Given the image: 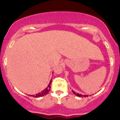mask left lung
I'll return each instance as SVG.
<instances>
[{
  "label": "left lung",
  "instance_id": "obj_1",
  "mask_svg": "<svg viewBox=\"0 0 120 120\" xmlns=\"http://www.w3.org/2000/svg\"><path fill=\"white\" fill-rule=\"evenodd\" d=\"M72 92H73V93L74 94V95H75L77 96H79V97H84V98H85V97H88V96H89V95H81V94H78V93H75V92H74L73 90H72Z\"/></svg>",
  "mask_w": 120,
  "mask_h": 120
}]
</instances>
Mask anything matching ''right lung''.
Here are the masks:
<instances>
[{
	"instance_id": "right-lung-1",
	"label": "right lung",
	"mask_w": 120,
	"mask_h": 120,
	"mask_svg": "<svg viewBox=\"0 0 120 120\" xmlns=\"http://www.w3.org/2000/svg\"><path fill=\"white\" fill-rule=\"evenodd\" d=\"M51 82H52V79L50 81V82H49V85H48V86L47 87L45 90H43L42 91H41V93L37 94L35 95H28L30 96H33V97H34V98H39V97H41V96H43L44 95H47L48 93H49V90H50L51 84Z\"/></svg>"
}]
</instances>
